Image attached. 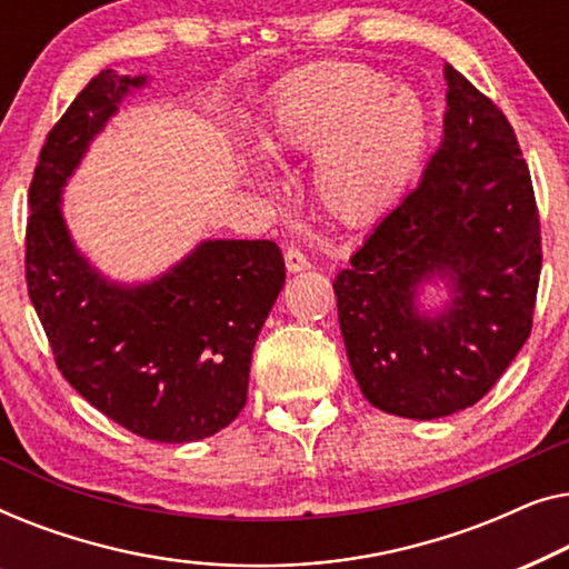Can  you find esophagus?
Here are the masks:
<instances>
[{"mask_svg":"<svg viewBox=\"0 0 569 569\" xmlns=\"http://www.w3.org/2000/svg\"><path fill=\"white\" fill-rule=\"evenodd\" d=\"M284 267H287V271H290V274H295V271H306V269H310V261H308V256L300 251V248H295V246H290L284 251Z\"/></svg>","mask_w":569,"mask_h":569,"instance_id":"1","label":"esophagus"}]
</instances>
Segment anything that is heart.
<instances>
[{"label": "heart", "mask_w": 569, "mask_h": 569, "mask_svg": "<svg viewBox=\"0 0 569 569\" xmlns=\"http://www.w3.org/2000/svg\"><path fill=\"white\" fill-rule=\"evenodd\" d=\"M430 116L411 90L368 64L329 61L284 82L259 127L271 160L316 154L313 183L326 212L370 222L393 207L422 166Z\"/></svg>", "instance_id": "b5f03b06"}]
</instances>
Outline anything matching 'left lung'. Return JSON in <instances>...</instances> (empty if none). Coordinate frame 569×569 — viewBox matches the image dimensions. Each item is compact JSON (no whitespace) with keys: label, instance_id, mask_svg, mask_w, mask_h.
<instances>
[{"label":"left lung","instance_id":"1","mask_svg":"<svg viewBox=\"0 0 569 569\" xmlns=\"http://www.w3.org/2000/svg\"><path fill=\"white\" fill-rule=\"evenodd\" d=\"M438 152L333 279L347 357L365 399L407 419L473 407L526 345L541 274V222L505 113L453 67ZM438 276L451 302L419 315Z\"/></svg>","mask_w":569,"mask_h":569}]
</instances>
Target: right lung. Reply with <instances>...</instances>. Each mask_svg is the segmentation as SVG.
<instances>
[{
    "mask_svg": "<svg viewBox=\"0 0 569 569\" xmlns=\"http://www.w3.org/2000/svg\"><path fill=\"white\" fill-rule=\"evenodd\" d=\"M147 77L103 69L49 131L30 181L28 295L61 376L116 425L154 442L220 432L246 407L259 331L284 284L271 240H204L168 274L116 284L77 251L61 189Z\"/></svg>",
    "mask_w": 569,
    "mask_h": 569,
    "instance_id": "obj_1",
    "label": "right lung"
}]
</instances>
